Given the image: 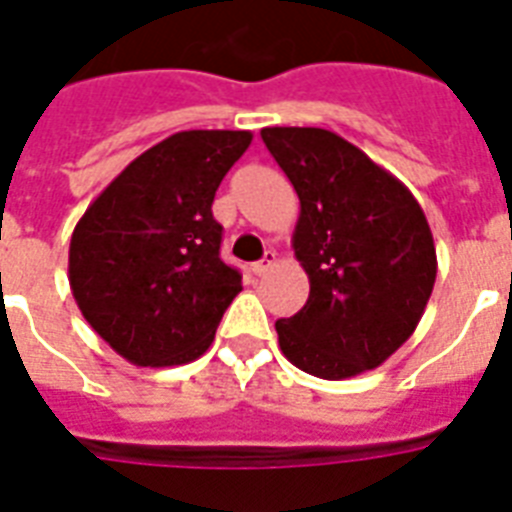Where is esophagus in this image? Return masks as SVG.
Segmentation results:
<instances>
[{"label":"esophagus","mask_w":512,"mask_h":512,"mask_svg":"<svg viewBox=\"0 0 512 512\" xmlns=\"http://www.w3.org/2000/svg\"><path fill=\"white\" fill-rule=\"evenodd\" d=\"M273 265H276V252H273V249H268V252L263 255V260L252 265V271H255V276H265V273L271 271Z\"/></svg>","instance_id":"esophagus-1"}]
</instances>
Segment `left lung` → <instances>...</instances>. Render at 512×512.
Listing matches in <instances>:
<instances>
[{
  "mask_svg": "<svg viewBox=\"0 0 512 512\" xmlns=\"http://www.w3.org/2000/svg\"><path fill=\"white\" fill-rule=\"evenodd\" d=\"M300 199L292 247L311 281L303 311L276 321L281 353L321 380L385 364L420 324L436 284L428 217L398 177L321 127H265Z\"/></svg>",
  "mask_w": 512,
  "mask_h": 512,
  "instance_id": "obj_1",
  "label": "left lung"
}]
</instances>
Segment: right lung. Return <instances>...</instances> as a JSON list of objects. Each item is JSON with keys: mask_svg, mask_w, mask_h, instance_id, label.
Returning a JSON list of instances; mask_svg holds the SVG:
<instances>
[{"mask_svg": "<svg viewBox=\"0 0 512 512\" xmlns=\"http://www.w3.org/2000/svg\"><path fill=\"white\" fill-rule=\"evenodd\" d=\"M252 143L247 130L175 132L130 162L71 236L68 284L95 332L135 366H177L215 340L241 292L220 260L217 185Z\"/></svg>", "mask_w": 512, "mask_h": 512, "instance_id": "obj_1", "label": "right lung"}]
</instances>
